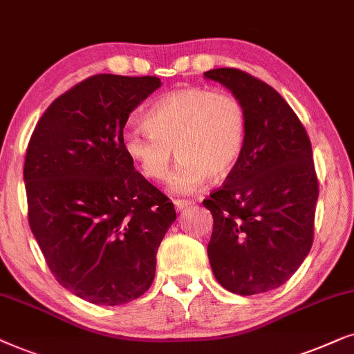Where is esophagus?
I'll return each mask as SVG.
<instances>
[{"label":"esophagus","instance_id":"34e87169","mask_svg":"<svg viewBox=\"0 0 354 354\" xmlns=\"http://www.w3.org/2000/svg\"><path fill=\"white\" fill-rule=\"evenodd\" d=\"M174 207H176V210H185L187 207H192L194 205V201H186V199H174L173 201Z\"/></svg>","mask_w":354,"mask_h":354}]
</instances>
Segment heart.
Returning <instances> with one entry per match:
<instances>
[{
	"instance_id": "obj_1",
	"label": "heart",
	"mask_w": 354,
	"mask_h": 354,
	"mask_svg": "<svg viewBox=\"0 0 354 354\" xmlns=\"http://www.w3.org/2000/svg\"><path fill=\"white\" fill-rule=\"evenodd\" d=\"M144 126L126 129L122 149L145 178L163 181L173 149L181 162L169 180L174 191L189 192L207 178L232 171L243 152L246 113L230 93L202 87L169 92L149 108Z\"/></svg>"
}]
</instances>
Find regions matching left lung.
<instances>
[{"mask_svg":"<svg viewBox=\"0 0 354 354\" xmlns=\"http://www.w3.org/2000/svg\"><path fill=\"white\" fill-rule=\"evenodd\" d=\"M246 113V138L225 185L202 204L214 216L207 254L218 283L251 296L285 283L308 256L314 238L319 183L313 147L275 88L234 68L204 73Z\"/></svg>","mask_w":354,"mask_h":354,"instance_id":"8db88e82","label":"left lung"}]
</instances>
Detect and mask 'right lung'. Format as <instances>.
Here are the masks:
<instances>
[{
  "instance_id": "add662e5",
  "label": "right lung",
  "mask_w": 354,
  "mask_h": 354,
  "mask_svg": "<svg viewBox=\"0 0 354 354\" xmlns=\"http://www.w3.org/2000/svg\"><path fill=\"white\" fill-rule=\"evenodd\" d=\"M160 86L155 75H92L46 108L27 147L32 233L58 283L92 304L144 295L176 220L122 149L131 111Z\"/></svg>"
}]
</instances>
